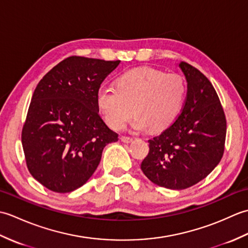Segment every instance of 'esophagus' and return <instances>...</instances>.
<instances>
[{
    "label": "esophagus",
    "instance_id": "34e87169",
    "mask_svg": "<svg viewBox=\"0 0 248 248\" xmlns=\"http://www.w3.org/2000/svg\"><path fill=\"white\" fill-rule=\"evenodd\" d=\"M120 140L121 141H124V143H130V141L133 140V139L130 138V136H121Z\"/></svg>",
    "mask_w": 248,
    "mask_h": 248
}]
</instances>
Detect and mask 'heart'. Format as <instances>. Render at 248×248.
Segmentation results:
<instances>
[{"instance_id": "heart-1", "label": "heart", "mask_w": 248, "mask_h": 248, "mask_svg": "<svg viewBox=\"0 0 248 248\" xmlns=\"http://www.w3.org/2000/svg\"><path fill=\"white\" fill-rule=\"evenodd\" d=\"M186 89L181 75L141 67L121 75L115 88H100L97 104L104 120L115 130L123 129L134 113L138 115L135 129L161 131L180 115Z\"/></svg>"}]
</instances>
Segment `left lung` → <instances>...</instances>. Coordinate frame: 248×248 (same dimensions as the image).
I'll return each instance as SVG.
<instances>
[{
  "label": "left lung",
  "mask_w": 248,
  "mask_h": 248,
  "mask_svg": "<svg viewBox=\"0 0 248 248\" xmlns=\"http://www.w3.org/2000/svg\"><path fill=\"white\" fill-rule=\"evenodd\" d=\"M187 82L180 115L149 140V154L140 168L151 182L184 189L202 181L222 160L227 121L213 85L197 68L179 64Z\"/></svg>",
  "instance_id": "1"
}]
</instances>
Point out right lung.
Listing matches in <instances>:
<instances>
[{
  "label": "right lung",
  "instance_id": "1",
  "mask_svg": "<svg viewBox=\"0 0 248 248\" xmlns=\"http://www.w3.org/2000/svg\"><path fill=\"white\" fill-rule=\"evenodd\" d=\"M119 62L70 56L36 86L21 140L31 175L50 191L82 186L97 170L104 147L118 140L99 114L97 93Z\"/></svg>",
  "mask_w": 248,
  "mask_h": 248
}]
</instances>
